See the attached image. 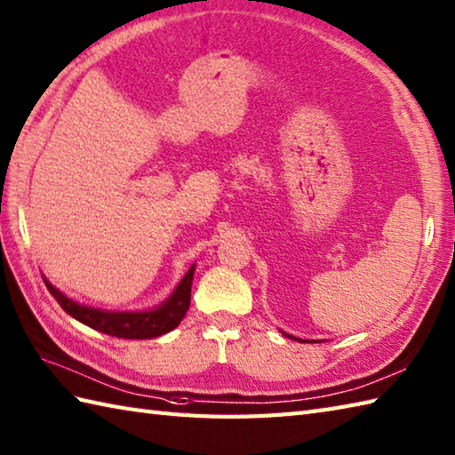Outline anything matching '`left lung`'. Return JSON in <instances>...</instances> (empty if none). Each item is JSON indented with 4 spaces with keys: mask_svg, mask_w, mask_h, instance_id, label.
I'll list each match as a JSON object with an SVG mask.
<instances>
[{
    "mask_svg": "<svg viewBox=\"0 0 455 455\" xmlns=\"http://www.w3.org/2000/svg\"><path fill=\"white\" fill-rule=\"evenodd\" d=\"M283 335H287V337H291V339H294V341H302V343H306L304 339H297V337H292V335H289V333H284V331H281Z\"/></svg>",
    "mask_w": 455,
    "mask_h": 455,
    "instance_id": "8db88e82",
    "label": "left lung"
}]
</instances>
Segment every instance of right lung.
Masks as SVG:
<instances>
[{
    "label": "right lung",
    "instance_id": "add662e5",
    "mask_svg": "<svg viewBox=\"0 0 455 455\" xmlns=\"http://www.w3.org/2000/svg\"><path fill=\"white\" fill-rule=\"evenodd\" d=\"M196 263L188 269L186 275L176 284L171 297L149 310H104L94 306L83 304L66 297L58 291L46 277V289L58 304L66 310L71 318L92 327L100 333H107L120 339H153L161 337L180 325L189 308V297H192Z\"/></svg>",
    "mask_w": 455,
    "mask_h": 455
}]
</instances>
